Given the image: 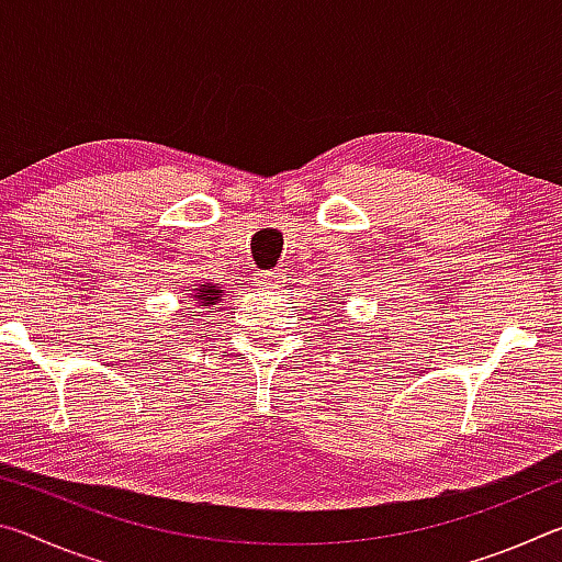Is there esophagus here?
<instances>
[{"label": "esophagus", "instance_id": "34e87169", "mask_svg": "<svg viewBox=\"0 0 562 562\" xmlns=\"http://www.w3.org/2000/svg\"><path fill=\"white\" fill-rule=\"evenodd\" d=\"M284 280V272L282 270H268V272H260L258 274V284L262 290H272L278 288V284Z\"/></svg>", "mask_w": 562, "mask_h": 562}]
</instances>
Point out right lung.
Returning <instances> with one entry per match:
<instances>
[{"label": "right lung", "mask_w": 562, "mask_h": 562, "mask_svg": "<svg viewBox=\"0 0 562 562\" xmlns=\"http://www.w3.org/2000/svg\"><path fill=\"white\" fill-rule=\"evenodd\" d=\"M190 294H188V304L190 307L188 310H203V312H207L213 307V304H217L221 302V297H223V288L221 284H215V282H203V284H193V290H188ZM203 312H195L193 317H201Z\"/></svg>", "instance_id": "obj_1"}]
</instances>
